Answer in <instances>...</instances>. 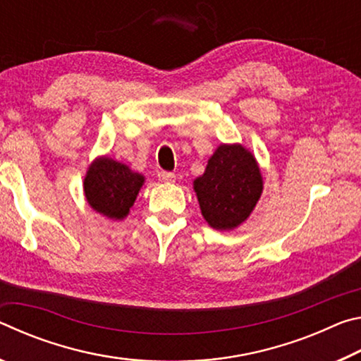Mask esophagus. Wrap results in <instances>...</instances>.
I'll list each match as a JSON object with an SVG mask.
<instances>
[{"mask_svg":"<svg viewBox=\"0 0 361 361\" xmlns=\"http://www.w3.org/2000/svg\"><path fill=\"white\" fill-rule=\"evenodd\" d=\"M157 176H159V180L166 181V183H175V180H176V175L172 172H159Z\"/></svg>","mask_w":361,"mask_h":361,"instance_id":"obj_1","label":"esophagus"}]
</instances>
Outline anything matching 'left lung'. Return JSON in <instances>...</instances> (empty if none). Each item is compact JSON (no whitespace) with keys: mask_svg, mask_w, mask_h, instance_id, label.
<instances>
[{"mask_svg":"<svg viewBox=\"0 0 361 361\" xmlns=\"http://www.w3.org/2000/svg\"><path fill=\"white\" fill-rule=\"evenodd\" d=\"M192 188L210 228L234 231L252 215L264 181L252 151L240 143H221Z\"/></svg>","mask_w":361,"mask_h":361,"instance_id":"1","label":"left lung"}]
</instances>
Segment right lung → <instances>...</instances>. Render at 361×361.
<instances>
[{
	"mask_svg": "<svg viewBox=\"0 0 361 361\" xmlns=\"http://www.w3.org/2000/svg\"><path fill=\"white\" fill-rule=\"evenodd\" d=\"M143 185L145 175L109 156L95 157L82 183L90 209L113 221H121L129 215Z\"/></svg>",
	"mask_w": 361,
	"mask_h": 361,
	"instance_id": "1",
	"label": "right lung"
}]
</instances>
